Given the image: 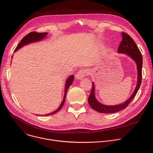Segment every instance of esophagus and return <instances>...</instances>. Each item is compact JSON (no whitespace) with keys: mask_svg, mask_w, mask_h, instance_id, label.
Listing matches in <instances>:
<instances>
[{"mask_svg":"<svg viewBox=\"0 0 153 153\" xmlns=\"http://www.w3.org/2000/svg\"><path fill=\"white\" fill-rule=\"evenodd\" d=\"M88 74H89V71L87 70H81L77 73L75 76V78L77 80H80L84 77L88 76Z\"/></svg>","mask_w":153,"mask_h":153,"instance_id":"esophagus-1","label":"esophagus"}]
</instances>
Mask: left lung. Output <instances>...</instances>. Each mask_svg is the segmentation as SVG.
<instances>
[{
    "label": "left lung",
    "instance_id": "left-lung-1",
    "mask_svg": "<svg viewBox=\"0 0 153 153\" xmlns=\"http://www.w3.org/2000/svg\"><path fill=\"white\" fill-rule=\"evenodd\" d=\"M122 40L120 43L117 52L119 53L126 54L134 60L137 65V83L136 88L131 97L125 102L116 105H105L97 101L94 94V85L92 83L91 93L88 97V103L91 107L95 111L102 113H113L125 109L129 103L133 100L136 95L142 82V69L143 59L142 54L136 45L133 39L128 34L122 32Z\"/></svg>",
    "mask_w": 153,
    "mask_h": 153
}]
</instances>
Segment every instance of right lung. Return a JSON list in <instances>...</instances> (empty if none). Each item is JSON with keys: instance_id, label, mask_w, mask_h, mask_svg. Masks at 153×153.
<instances>
[{"instance_id": "right-lung-1", "label": "right lung", "mask_w": 153, "mask_h": 153, "mask_svg": "<svg viewBox=\"0 0 153 153\" xmlns=\"http://www.w3.org/2000/svg\"><path fill=\"white\" fill-rule=\"evenodd\" d=\"M47 34H48V33H37V32H35V31H33V32L30 33L29 34L26 35L21 40L20 42L19 43V44L17 46V47L16 48V49L14 50V52L16 51L17 50H18L19 49H20L21 47H22L23 46L28 44V43H32V42H38V41L41 40L42 39H43V38L45 37ZM12 57H13V56H12ZM73 80H74V76L73 75L70 76L67 79V80L66 81V83H65L64 97H63V100H62L61 104L60 105L59 107L57 109L56 111H53L51 113L45 114V116H49V115L54 114L56 113L57 112H58L60 110V109L62 108V106H63V105L65 103V98H66V94H67V90L70 87V86H71V85L72 84Z\"/></svg>"}]
</instances>
